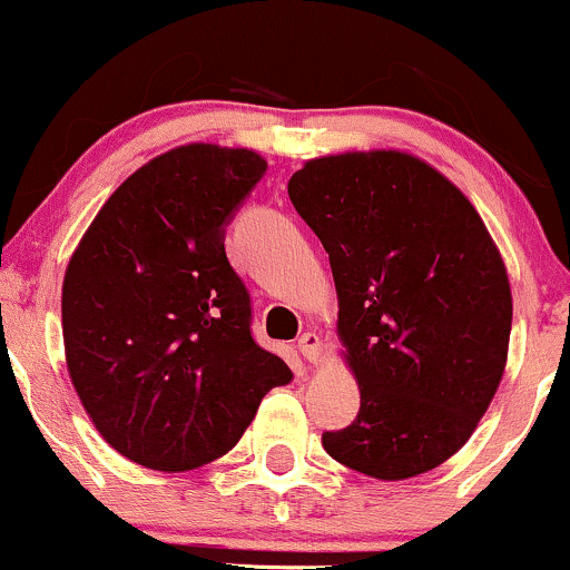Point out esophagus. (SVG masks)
Masks as SVG:
<instances>
[{"instance_id": "34e87169", "label": "esophagus", "mask_w": 570, "mask_h": 570, "mask_svg": "<svg viewBox=\"0 0 570 570\" xmlns=\"http://www.w3.org/2000/svg\"><path fill=\"white\" fill-rule=\"evenodd\" d=\"M297 348L307 362H318V358H322V337H318L316 332H303L297 340Z\"/></svg>"}]
</instances>
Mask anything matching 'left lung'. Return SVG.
<instances>
[{
    "instance_id": "1",
    "label": "left lung",
    "mask_w": 570,
    "mask_h": 570,
    "mask_svg": "<svg viewBox=\"0 0 570 570\" xmlns=\"http://www.w3.org/2000/svg\"><path fill=\"white\" fill-rule=\"evenodd\" d=\"M289 198L330 254L337 335L362 389L324 450L377 480L431 472L472 436L507 364L512 292L485 222L394 149L307 160Z\"/></svg>"
}]
</instances>
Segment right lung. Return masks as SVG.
Wrapping results in <instances>:
<instances>
[{
  "instance_id": "obj_1",
  "label": "right lung",
  "mask_w": 570,
  "mask_h": 570,
  "mask_svg": "<svg viewBox=\"0 0 570 570\" xmlns=\"http://www.w3.org/2000/svg\"><path fill=\"white\" fill-rule=\"evenodd\" d=\"M267 163L187 144L130 174L63 276L71 383L98 434L158 472H187L240 440L292 370L252 335V297L225 254Z\"/></svg>"
}]
</instances>
